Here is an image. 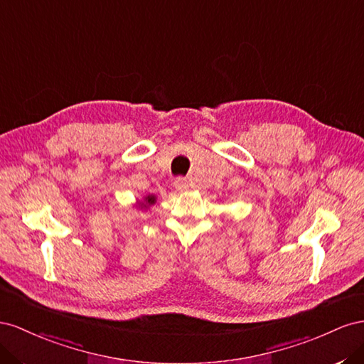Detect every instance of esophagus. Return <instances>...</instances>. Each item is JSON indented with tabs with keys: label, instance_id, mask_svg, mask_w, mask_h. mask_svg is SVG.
Masks as SVG:
<instances>
[{
	"label": "esophagus",
	"instance_id": "34e87169",
	"mask_svg": "<svg viewBox=\"0 0 364 364\" xmlns=\"http://www.w3.org/2000/svg\"><path fill=\"white\" fill-rule=\"evenodd\" d=\"M173 186L178 192H184V191L189 189V184H188V180H186V178H176L173 181Z\"/></svg>",
	"mask_w": 364,
	"mask_h": 364
}]
</instances>
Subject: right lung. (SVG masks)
I'll return each instance as SVG.
<instances>
[{
  "mask_svg": "<svg viewBox=\"0 0 364 364\" xmlns=\"http://www.w3.org/2000/svg\"><path fill=\"white\" fill-rule=\"evenodd\" d=\"M155 203H157V196L149 193L146 196H143V200H137V203L134 204V205H136L137 209H140V210H148L149 207L154 205Z\"/></svg>",
  "mask_w": 364,
  "mask_h": 364,
  "instance_id": "1",
  "label": "right lung"
}]
</instances>
